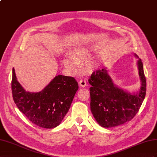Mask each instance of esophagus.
Wrapping results in <instances>:
<instances>
[{"mask_svg": "<svg viewBox=\"0 0 157 157\" xmlns=\"http://www.w3.org/2000/svg\"><path fill=\"white\" fill-rule=\"evenodd\" d=\"M79 85L80 86H82V87H84L86 86L87 83H86L85 80H80V81L79 82Z\"/></svg>", "mask_w": 157, "mask_h": 157, "instance_id": "esophagus-1", "label": "esophagus"}]
</instances>
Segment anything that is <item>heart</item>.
Instances as JSON below:
<instances>
[{
  "label": "heart",
  "instance_id": "obj_1",
  "mask_svg": "<svg viewBox=\"0 0 157 157\" xmlns=\"http://www.w3.org/2000/svg\"><path fill=\"white\" fill-rule=\"evenodd\" d=\"M92 48H87L84 46H78L74 48L70 52V58L64 57L62 59V65L67 70L75 73L78 71L77 64H82L86 62L91 57ZM87 70L91 72L94 70V66L90 63L87 64Z\"/></svg>",
  "mask_w": 157,
  "mask_h": 157
}]
</instances>
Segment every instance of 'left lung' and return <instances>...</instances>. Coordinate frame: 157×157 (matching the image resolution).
I'll return each instance as SVG.
<instances>
[{
	"mask_svg": "<svg viewBox=\"0 0 157 157\" xmlns=\"http://www.w3.org/2000/svg\"><path fill=\"white\" fill-rule=\"evenodd\" d=\"M138 58L137 67L141 86L139 91L131 94L116 86L107 68L93 72L89 83L90 108L96 121L104 128L117 127L129 121L137 113L146 95V78L141 59Z\"/></svg>",
	"mask_w": 157,
	"mask_h": 157,
	"instance_id": "1",
	"label": "left lung"
}]
</instances>
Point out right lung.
Instances as JSON below:
<instances>
[{"mask_svg":"<svg viewBox=\"0 0 157 157\" xmlns=\"http://www.w3.org/2000/svg\"><path fill=\"white\" fill-rule=\"evenodd\" d=\"M12 93L18 109L38 127L58 126L69 111L78 83L73 77L58 75L39 92L26 91L18 82L13 69Z\"/></svg>","mask_w":157,"mask_h":157,"instance_id":"add662e5","label":"right lung"}]
</instances>
